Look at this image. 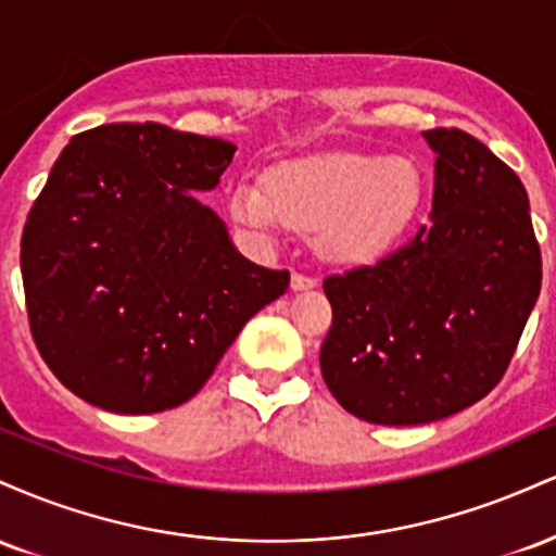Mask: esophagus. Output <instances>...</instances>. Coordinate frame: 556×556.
Wrapping results in <instances>:
<instances>
[{
  "mask_svg": "<svg viewBox=\"0 0 556 556\" xmlns=\"http://www.w3.org/2000/svg\"><path fill=\"white\" fill-rule=\"evenodd\" d=\"M316 285H318V279L311 277V274H303V271L292 274V282H290L292 290H311V287H316Z\"/></svg>",
  "mask_w": 556,
  "mask_h": 556,
  "instance_id": "obj_1",
  "label": "esophagus"
}]
</instances>
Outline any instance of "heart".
I'll return each mask as SVG.
<instances>
[{"label":"heart","instance_id":"heart-1","mask_svg":"<svg viewBox=\"0 0 556 556\" xmlns=\"http://www.w3.org/2000/svg\"><path fill=\"white\" fill-rule=\"evenodd\" d=\"M418 193V169L405 159L298 156L277 164L266 185L242 182L232 195V214L261 235H277L285 227L316 232L324 256L363 264L392 245Z\"/></svg>","mask_w":556,"mask_h":556}]
</instances>
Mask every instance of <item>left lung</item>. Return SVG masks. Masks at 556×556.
I'll return each mask as SVG.
<instances>
[{
    "instance_id": "left-lung-1",
    "label": "left lung",
    "mask_w": 556,
    "mask_h": 556,
    "mask_svg": "<svg viewBox=\"0 0 556 556\" xmlns=\"http://www.w3.org/2000/svg\"><path fill=\"white\" fill-rule=\"evenodd\" d=\"M424 138L437 151L431 225L374 266L324 279V381L368 424H431L486 397L541 290L520 177L457 127Z\"/></svg>"
}]
</instances>
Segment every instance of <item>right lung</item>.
Returning a JSON list of instances; mask_svg holds the SVG:
<instances>
[{
	"instance_id": "add662e5",
	"label": "right lung",
	"mask_w": 556,
	"mask_h": 556,
	"mask_svg": "<svg viewBox=\"0 0 556 556\" xmlns=\"http://www.w3.org/2000/svg\"><path fill=\"white\" fill-rule=\"evenodd\" d=\"M235 146L159 123L78 132L54 162L21 238L28 327L80 400L119 416L182 405L248 318L290 287L242 258L195 190Z\"/></svg>"
}]
</instances>
